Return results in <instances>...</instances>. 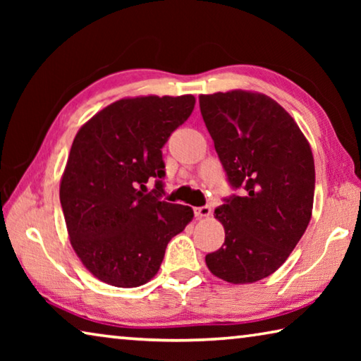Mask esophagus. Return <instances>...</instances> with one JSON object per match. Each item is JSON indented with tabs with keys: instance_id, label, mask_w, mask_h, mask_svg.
Here are the masks:
<instances>
[{
	"instance_id": "esophagus-1",
	"label": "esophagus",
	"mask_w": 361,
	"mask_h": 361,
	"mask_svg": "<svg viewBox=\"0 0 361 361\" xmlns=\"http://www.w3.org/2000/svg\"><path fill=\"white\" fill-rule=\"evenodd\" d=\"M194 215H195V218H207V216H210L212 215V207L210 205L195 207Z\"/></svg>"
}]
</instances>
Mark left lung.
<instances>
[{
    "label": "left lung",
    "instance_id": "8db88e82",
    "mask_svg": "<svg viewBox=\"0 0 361 361\" xmlns=\"http://www.w3.org/2000/svg\"><path fill=\"white\" fill-rule=\"evenodd\" d=\"M199 105L229 185L242 191L215 210L226 237L205 262L224 282H258L283 264L307 229L312 151L295 119L264 94L200 95Z\"/></svg>",
    "mask_w": 361,
    "mask_h": 361
}]
</instances>
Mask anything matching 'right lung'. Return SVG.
Masks as SVG:
<instances>
[{
	"label": "right lung",
	"mask_w": 361,
	"mask_h": 361,
	"mask_svg": "<svg viewBox=\"0 0 361 361\" xmlns=\"http://www.w3.org/2000/svg\"><path fill=\"white\" fill-rule=\"evenodd\" d=\"M192 95L122 99L79 129L60 183L70 242L90 274L119 288L156 276L191 207L162 200V148L191 116ZM156 178L155 189L144 185Z\"/></svg>",
	"instance_id": "obj_1"
}]
</instances>
